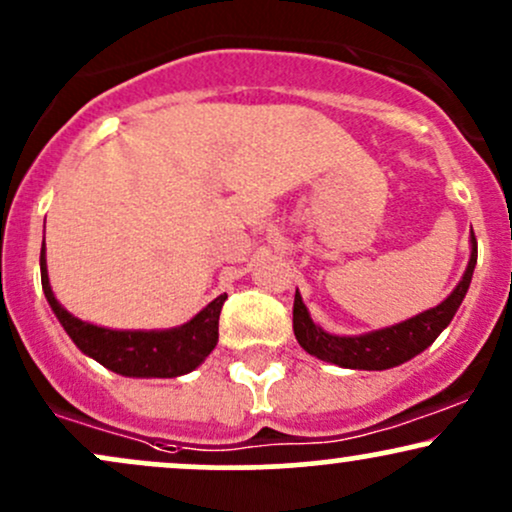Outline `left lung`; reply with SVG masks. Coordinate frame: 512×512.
Segmentation results:
<instances>
[{
    "label": "left lung",
    "instance_id": "obj_1",
    "mask_svg": "<svg viewBox=\"0 0 512 512\" xmlns=\"http://www.w3.org/2000/svg\"><path fill=\"white\" fill-rule=\"evenodd\" d=\"M474 264H477V238L470 236V262H467L463 279L453 288L446 300L436 307L420 312V315L405 319V322L384 326V329L367 331L357 336L331 334L312 322L310 310L303 303V295L295 291L293 300V331L298 343L307 353L331 365L346 369H367V372H381L403 365L427 350L439 338V334L451 324L460 303L470 288Z\"/></svg>",
    "mask_w": 512,
    "mask_h": 512
}]
</instances>
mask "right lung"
Listing matches in <instances>:
<instances>
[{"label":"right lung","instance_id":"obj_1","mask_svg":"<svg viewBox=\"0 0 512 512\" xmlns=\"http://www.w3.org/2000/svg\"><path fill=\"white\" fill-rule=\"evenodd\" d=\"M42 291L59 324L76 343L80 353L112 369L121 377L133 379H174L193 372L205 362L219 341V315L226 293L202 307L186 324L171 329H107L73 317L64 305L54 298L47 274L45 240L40 250Z\"/></svg>","mask_w":512,"mask_h":512}]
</instances>
